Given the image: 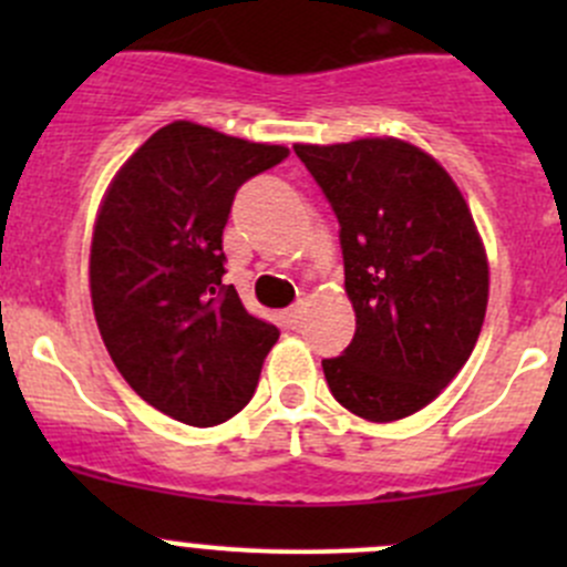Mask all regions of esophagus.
Returning a JSON list of instances; mask_svg holds the SVG:
<instances>
[{
  "label": "esophagus",
  "mask_w": 567,
  "mask_h": 567,
  "mask_svg": "<svg viewBox=\"0 0 567 567\" xmlns=\"http://www.w3.org/2000/svg\"><path fill=\"white\" fill-rule=\"evenodd\" d=\"M282 318H285V323H288V326H299L301 318H305V305L288 307V310L282 312Z\"/></svg>",
  "instance_id": "esophagus-1"
}]
</instances>
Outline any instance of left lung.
I'll list each match as a JSON object with an SVG mask.
<instances>
[{"label": "left lung", "instance_id": "left-lung-1", "mask_svg": "<svg viewBox=\"0 0 567 567\" xmlns=\"http://www.w3.org/2000/svg\"><path fill=\"white\" fill-rule=\"evenodd\" d=\"M340 221L357 331L323 359L340 405L370 422L425 409L472 357L488 260L447 169L392 136L293 145Z\"/></svg>", "mask_w": 567, "mask_h": 567}]
</instances>
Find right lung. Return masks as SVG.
Segmentation results:
<instances>
[{
    "mask_svg": "<svg viewBox=\"0 0 567 567\" xmlns=\"http://www.w3.org/2000/svg\"><path fill=\"white\" fill-rule=\"evenodd\" d=\"M288 153L175 120L109 183L90 249L95 320L131 390L177 422L236 416L277 342L221 282V233L238 188Z\"/></svg>",
    "mask_w": 567,
    "mask_h": 567,
    "instance_id": "obj_1",
    "label": "right lung"
}]
</instances>
